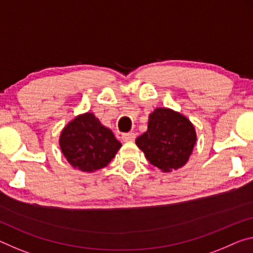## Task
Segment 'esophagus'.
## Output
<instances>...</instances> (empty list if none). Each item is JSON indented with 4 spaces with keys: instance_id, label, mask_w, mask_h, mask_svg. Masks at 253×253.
<instances>
[{
    "instance_id": "esophagus-1",
    "label": "esophagus",
    "mask_w": 253,
    "mask_h": 253,
    "mask_svg": "<svg viewBox=\"0 0 253 253\" xmlns=\"http://www.w3.org/2000/svg\"><path fill=\"white\" fill-rule=\"evenodd\" d=\"M135 137L136 135L134 133H127L122 135V139L124 142H133L135 141Z\"/></svg>"
}]
</instances>
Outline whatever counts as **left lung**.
Segmentation results:
<instances>
[{"label":"left lung","instance_id":"1","mask_svg":"<svg viewBox=\"0 0 253 253\" xmlns=\"http://www.w3.org/2000/svg\"><path fill=\"white\" fill-rule=\"evenodd\" d=\"M196 141L195 126L186 116L171 108L158 107L148 115L147 130L135 143L152 166L171 172L189 161Z\"/></svg>","mask_w":253,"mask_h":253}]
</instances>
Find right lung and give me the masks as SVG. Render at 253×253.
Masks as SVG:
<instances>
[{
    "mask_svg": "<svg viewBox=\"0 0 253 253\" xmlns=\"http://www.w3.org/2000/svg\"><path fill=\"white\" fill-rule=\"evenodd\" d=\"M58 143L67 162L85 173L107 167L122 147L110 128L103 126L90 111L67 123L59 134Z\"/></svg>",
    "mask_w": 253,
    "mask_h": 253,
    "instance_id": "right-lung-1",
    "label": "right lung"
}]
</instances>
